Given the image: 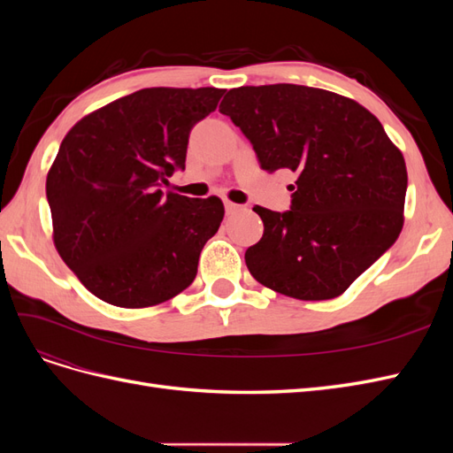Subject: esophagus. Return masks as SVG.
Returning <instances> with one entry per match:
<instances>
[{"label": "esophagus", "mask_w": 453, "mask_h": 453, "mask_svg": "<svg viewBox=\"0 0 453 453\" xmlns=\"http://www.w3.org/2000/svg\"><path fill=\"white\" fill-rule=\"evenodd\" d=\"M225 210H226V215H234L242 210V205H238L234 202H225Z\"/></svg>", "instance_id": "obj_1"}]
</instances>
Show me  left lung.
I'll use <instances>...</instances> for the list:
<instances>
[{
  "label": "left lung",
  "instance_id": "left-lung-1",
  "mask_svg": "<svg viewBox=\"0 0 453 453\" xmlns=\"http://www.w3.org/2000/svg\"><path fill=\"white\" fill-rule=\"evenodd\" d=\"M219 111L251 142L260 168L296 173L289 211L253 208L265 232L245 251L251 276L298 300L340 296L401 234V149L366 107L323 88L240 87Z\"/></svg>",
  "mask_w": 453,
  "mask_h": 453
}]
</instances>
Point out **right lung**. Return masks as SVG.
<instances>
[{"label":"right lung","mask_w":453,"mask_h":453,"mask_svg":"<svg viewBox=\"0 0 453 453\" xmlns=\"http://www.w3.org/2000/svg\"><path fill=\"white\" fill-rule=\"evenodd\" d=\"M225 88L155 87L75 122L47 173L52 242L79 281L107 304L149 308L195 281L221 226V198L164 195L185 168L188 134Z\"/></svg>","instance_id":"add662e5"}]
</instances>
